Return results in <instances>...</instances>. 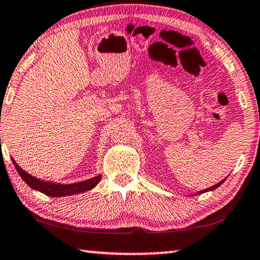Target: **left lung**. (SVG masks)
<instances>
[{
	"label": "left lung",
	"instance_id": "8db88e82",
	"mask_svg": "<svg viewBox=\"0 0 260 260\" xmlns=\"http://www.w3.org/2000/svg\"><path fill=\"white\" fill-rule=\"evenodd\" d=\"M225 179L226 178H224L223 180H220L219 183H217V184H214V185H212V186H210V187H208V189H204V190H201V191H198V192H196V193H192V194H190V196H197V194H201V193H204V192H209V191H212V190H214V189H217V187H219L221 184H223L224 182H225Z\"/></svg>",
	"mask_w": 260,
	"mask_h": 260
}]
</instances>
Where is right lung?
I'll return each instance as SVG.
<instances>
[{
    "label": "right lung",
    "mask_w": 260,
    "mask_h": 260,
    "mask_svg": "<svg viewBox=\"0 0 260 260\" xmlns=\"http://www.w3.org/2000/svg\"><path fill=\"white\" fill-rule=\"evenodd\" d=\"M13 163L16 168L18 175L21 176V178L27 183V185L31 187L32 190L40 191L50 197H67V196H73L76 193L85 192V191L91 190L95 187L99 182L102 178V176L97 175L92 178L83 180V182H78L74 184H61V183H55V182H49V180L40 179L37 177H34L29 175L28 172H25L13 158H11Z\"/></svg>",
    "instance_id": "1"
}]
</instances>
